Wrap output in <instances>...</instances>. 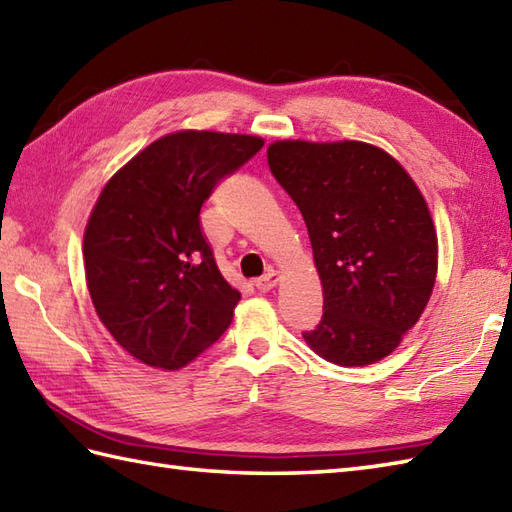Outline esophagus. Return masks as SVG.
Segmentation results:
<instances>
[{
  "label": "esophagus",
  "mask_w": 512,
  "mask_h": 512,
  "mask_svg": "<svg viewBox=\"0 0 512 512\" xmlns=\"http://www.w3.org/2000/svg\"><path fill=\"white\" fill-rule=\"evenodd\" d=\"M277 281H279V273H277V270H275V268H268L266 275L255 279V286H257V290L268 292V290H273V288L277 286Z\"/></svg>",
  "instance_id": "esophagus-1"
}]
</instances>
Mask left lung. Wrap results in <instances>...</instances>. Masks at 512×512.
<instances>
[{"instance_id": "8db88e82", "label": "left lung", "mask_w": 512, "mask_h": 512, "mask_svg": "<svg viewBox=\"0 0 512 512\" xmlns=\"http://www.w3.org/2000/svg\"><path fill=\"white\" fill-rule=\"evenodd\" d=\"M268 167L306 220L323 317L303 339L325 361L372 365L427 308L438 237L422 193L387 151L358 140H277Z\"/></svg>"}]
</instances>
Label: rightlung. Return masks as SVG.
Wrapping results in <instances>:
<instances>
[{"instance_id": "1", "label": "right lung", "mask_w": 512, "mask_h": 512, "mask_svg": "<svg viewBox=\"0 0 512 512\" xmlns=\"http://www.w3.org/2000/svg\"><path fill=\"white\" fill-rule=\"evenodd\" d=\"M262 147L244 134L162 136L96 200L83 237L90 297L118 345L145 365L180 369L231 325L239 292L215 264L200 209Z\"/></svg>"}]
</instances>
